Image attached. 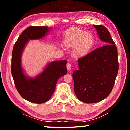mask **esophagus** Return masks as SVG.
<instances>
[{"label":"esophagus","instance_id":"obj_1","mask_svg":"<svg viewBox=\"0 0 130 130\" xmlns=\"http://www.w3.org/2000/svg\"><path fill=\"white\" fill-rule=\"evenodd\" d=\"M67 68L68 71H70L71 69V65L70 63H68L67 64Z\"/></svg>","mask_w":130,"mask_h":130}]
</instances>
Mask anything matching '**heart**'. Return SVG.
I'll use <instances>...</instances> for the list:
<instances>
[{
	"instance_id": "heart-1",
	"label": "heart",
	"mask_w": 130,
	"mask_h": 130,
	"mask_svg": "<svg viewBox=\"0 0 130 130\" xmlns=\"http://www.w3.org/2000/svg\"><path fill=\"white\" fill-rule=\"evenodd\" d=\"M94 39L93 35L84 30L72 29L65 35V45L74 48L77 56H83L87 54L93 46Z\"/></svg>"
}]
</instances>
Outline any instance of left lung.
<instances>
[{
	"mask_svg": "<svg viewBox=\"0 0 130 130\" xmlns=\"http://www.w3.org/2000/svg\"><path fill=\"white\" fill-rule=\"evenodd\" d=\"M93 26L107 45L79 59V69L73 73L74 92L87 103L101 101L109 95L118 71L117 50L111 34L103 26Z\"/></svg>",
	"mask_w": 130,
	"mask_h": 130,
	"instance_id": "left-lung-1",
	"label": "left lung"
}]
</instances>
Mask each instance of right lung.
I'll list each match as a JSON object with an SVG mask.
<instances>
[{
  "mask_svg": "<svg viewBox=\"0 0 130 130\" xmlns=\"http://www.w3.org/2000/svg\"><path fill=\"white\" fill-rule=\"evenodd\" d=\"M50 29L45 26H30L22 33L14 45L11 71L17 90L22 97L32 103H43L48 101L54 93L56 83L67 73V61L48 63L35 78L26 76L21 67V55L29 40H37L47 34Z\"/></svg>",
  "mask_w": 130,
  "mask_h": 130,
  "instance_id": "right-lung-1",
  "label": "right lung"
}]
</instances>
